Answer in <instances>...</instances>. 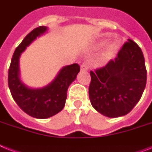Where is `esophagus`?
Returning <instances> with one entry per match:
<instances>
[{"label": "esophagus", "instance_id": "obj_1", "mask_svg": "<svg viewBox=\"0 0 152 152\" xmlns=\"http://www.w3.org/2000/svg\"><path fill=\"white\" fill-rule=\"evenodd\" d=\"M81 71H87L88 69V66L86 63H82L81 64Z\"/></svg>", "mask_w": 152, "mask_h": 152}]
</instances>
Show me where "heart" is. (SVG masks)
Returning <instances> with one entry per match:
<instances>
[{
	"mask_svg": "<svg viewBox=\"0 0 152 152\" xmlns=\"http://www.w3.org/2000/svg\"><path fill=\"white\" fill-rule=\"evenodd\" d=\"M107 43V40H102L99 44L100 47L104 46ZM119 48H120V41L118 40H115L109 44V46L107 48L106 50L104 51V55H103V58L105 60L111 58L114 56L117 53V51L119 50Z\"/></svg>",
	"mask_w": 152,
	"mask_h": 152,
	"instance_id": "heart-1",
	"label": "heart"
}]
</instances>
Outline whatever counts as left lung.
Returning <instances> with one entry per match:
<instances>
[{"instance_id":"8db88e82","label":"left lung","mask_w":152,"mask_h":152,"mask_svg":"<svg viewBox=\"0 0 152 152\" xmlns=\"http://www.w3.org/2000/svg\"><path fill=\"white\" fill-rule=\"evenodd\" d=\"M90 74L91 104L109 118L128 114L140 101L146 86L147 70L142 50L129 39L114 60L111 59Z\"/></svg>"}]
</instances>
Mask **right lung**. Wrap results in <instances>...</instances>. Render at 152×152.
<instances>
[{
    "instance_id": "add662e5",
    "label": "right lung",
    "mask_w": 152,
    "mask_h": 152,
    "mask_svg": "<svg viewBox=\"0 0 152 152\" xmlns=\"http://www.w3.org/2000/svg\"><path fill=\"white\" fill-rule=\"evenodd\" d=\"M47 29L46 26L37 27L23 39L15 50L8 69V87L13 99L23 112L37 119H47L63 109L68 88L80 70L76 63L65 66L52 83L40 89L29 88L21 82L18 67L21 53Z\"/></svg>"
}]
</instances>
